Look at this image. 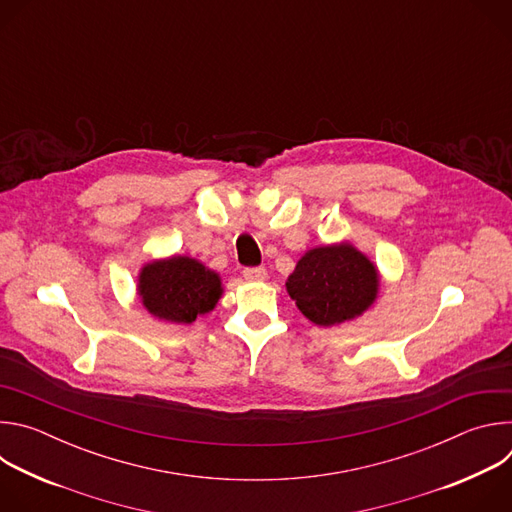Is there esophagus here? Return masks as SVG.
<instances>
[{
  "mask_svg": "<svg viewBox=\"0 0 512 512\" xmlns=\"http://www.w3.org/2000/svg\"><path fill=\"white\" fill-rule=\"evenodd\" d=\"M243 277L251 283H257V281H263L267 277V271L263 267H249L243 271Z\"/></svg>",
  "mask_w": 512,
  "mask_h": 512,
  "instance_id": "34e87169",
  "label": "esophagus"
}]
</instances>
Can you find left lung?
<instances>
[{"mask_svg": "<svg viewBox=\"0 0 512 512\" xmlns=\"http://www.w3.org/2000/svg\"><path fill=\"white\" fill-rule=\"evenodd\" d=\"M379 287L377 265L350 241L306 251L285 281L298 310L322 328L362 316L377 302Z\"/></svg>", "mask_w": 512, "mask_h": 512, "instance_id": "8db88e82", "label": "left lung"}]
</instances>
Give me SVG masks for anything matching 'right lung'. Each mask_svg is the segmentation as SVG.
Segmentation results:
<instances>
[{"instance_id":"add662e5","label":"right lung","mask_w":512,"mask_h":512,"mask_svg":"<svg viewBox=\"0 0 512 512\" xmlns=\"http://www.w3.org/2000/svg\"><path fill=\"white\" fill-rule=\"evenodd\" d=\"M223 279L188 255H170L145 263L137 275V296L154 318L192 324L212 312L223 298Z\"/></svg>"}]
</instances>
